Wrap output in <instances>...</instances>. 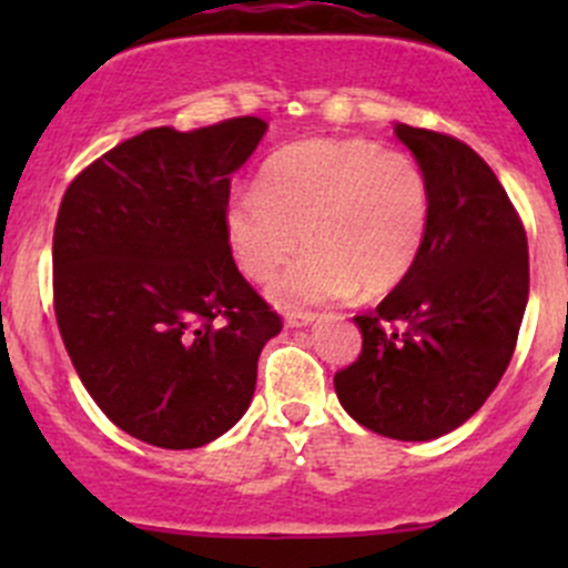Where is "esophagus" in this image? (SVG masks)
<instances>
[{
  "label": "esophagus",
  "instance_id": "34e87169",
  "mask_svg": "<svg viewBox=\"0 0 568 568\" xmlns=\"http://www.w3.org/2000/svg\"><path fill=\"white\" fill-rule=\"evenodd\" d=\"M318 316L316 313H285V326L291 329H302V326H311Z\"/></svg>",
  "mask_w": 568,
  "mask_h": 568
}]
</instances>
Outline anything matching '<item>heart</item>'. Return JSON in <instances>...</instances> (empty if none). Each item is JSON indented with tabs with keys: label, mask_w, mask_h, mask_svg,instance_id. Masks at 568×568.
I'll list each match as a JSON object with an SVG mask.
<instances>
[{
	"label": "heart",
	"mask_w": 568,
	"mask_h": 568,
	"mask_svg": "<svg viewBox=\"0 0 568 568\" xmlns=\"http://www.w3.org/2000/svg\"><path fill=\"white\" fill-rule=\"evenodd\" d=\"M432 222V186L415 156L371 140H305L263 162L255 189L225 209V239L250 280L280 307L379 296L415 266Z\"/></svg>",
	"instance_id": "heart-1"
}]
</instances>
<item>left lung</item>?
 I'll return each instance as SVG.
<instances>
[{
    "instance_id": "obj_1",
    "label": "left lung",
    "mask_w": 568,
    "mask_h": 568,
    "mask_svg": "<svg viewBox=\"0 0 568 568\" xmlns=\"http://www.w3.org/2000/svg\"><path fill=\"white\" fill-rule=\"evenodd\" d=\"M426 170L432 222L412 272L368 316L357 363L335 374L371 432L426 443L459 428L511 363L528 307V236L489 164L448 134L395 123Z\"/></svg>"
}]
</instances>
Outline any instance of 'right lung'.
I'll use <instances>...</instances> for the list:
<instances>
[{"label": "right lung", "instance_id": "right-lung-1", "mask_svg": "<svg viewBox=\"0 0 568 568\" xmlns=\"http://www.w3.org/2000/svg\"><path fill=\"white\" fill-rule=\"evenodd\" d=\"M266 129H148L60 203L51 252L68 357L109 420L156 448H200L236 426L261 348L283 329L225 239L231 175Z\"/></svg>", "mask_w": 568, "mask_h": 568}]
</instances>
